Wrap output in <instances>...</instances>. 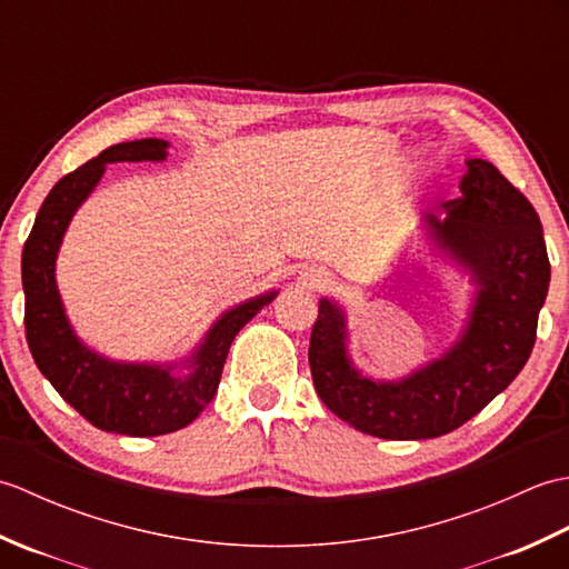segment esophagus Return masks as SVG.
Segmentation results:
<instances>
[{
    "instance_id": "1",
    "label": "esophagus",
    "mask_w": 569,
    "mask_h": 569,
    "mask_svg": "<svg viewBox=\"0 0 569 569\" xmlns=\"http://www.w3.org/2000/svg\"><path fill=\"white\" fill-rule=\"evenodd\" d=\"M298 281L306 288H312V291H322V288L330 283V273L325 271L322 266H303L298 273Z\"/></svg>"
}]
</instances>
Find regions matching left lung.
<instances>
[{"label": "left lung", "mask_w": 569, "mask_h": 569, "mask_svg": "<svg viewBox=\"0 0 569 569\" xmlns=\"http://www.w3.org/2000/svg\"><path fill=\"white\" fill-rule=\"evenodd\" d=\"M462 198L440 222L426 214L422 232L445 259L467 271L475 296L457 342L426 367L396 381L361 373L347 349V312L322 298L310 335L316 391L337 418L383 440H428L465 426L489 406L536 345L538 312L550 286L540 217L485 159H467Z\"/></svg>", "instance_id": "8db88e82"}]
</instances>
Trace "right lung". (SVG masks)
Masks as SVG:
<instances>
[{
    "label": "right lung",
    "mask_w": 569,
    "mask_h": 569,
    "mask_svg": "<svg viewBox=\"0 0 569 569\" xmlns=\"http://www.w3.org/2000/svg\"><path fill=\"white\" fill-rule=\"evenodd\" d=\"M171 143L137 139L114 143L78 171L60 178L43 200L21 253V283L27 306L23 325L36 367L53 389L104 432L153 438L190 426L220 386L229 345L237 332L269 306L278 291L229 308L204 332L183 361H117L94 352L72 330L56 283V259L72 214L90 198L107 163L166 161Z\"/></svg>",
    "instance_id": "right-lung-1"
}]
</instances>
